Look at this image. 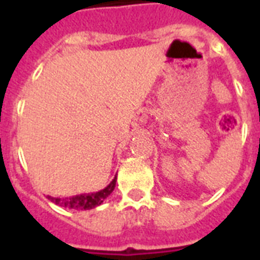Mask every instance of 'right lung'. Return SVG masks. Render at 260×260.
Returning a JSON list of instances; mask_svg holds the SVG:
<instances>
[{
  "instance_id": "1",
  "label": "right lung",
  "mask_w": 260,
  "mask_h": 260,
  "mask_svg": "<svg viewBox=\"0 0 260 260\" xmlns=\"http://www.w3.org/2000/svg\"><path fill=\"white\" fill-rule=\"evenodd\" d=\"M116 181H117V177H114L113 181L110 182L105 189L100 190V191H95V193H85L67 198H56L48 196V198H50L52 202H55L56 205H60L63 206V208H69V209H94L95 206L101 205L102 202L105 201V198L108 197V196H110V193H112L114 190V187H116Z\"/></svg>"
}]
</instances>
